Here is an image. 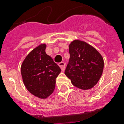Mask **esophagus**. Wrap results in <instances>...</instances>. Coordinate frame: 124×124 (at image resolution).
<instances>
[{
    "instance_id": "1",
    "label": "esophagus",
    "mask_w": 124,
    "mask_h": 124,
    "mask_svg": "<svg viewBox=\"0 0 124 124\" xmlns=\"http://www.w3.org/2000/svg\"><path fill=\"white\" fill-rule=\"evenodd\" d=\"M58 66H59V67L61 68L62 71H64L65 68H66V65H65V63H64V62H60V63H58Z\"/></svg>"
}]
</instances>
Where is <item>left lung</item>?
<instances>
[{"label": "left lung", "mask_w": 124, "mask_h": 124, "mask_svg": "<svg viewBox=\"0 0 124 124\" xmlns=\"http://www.w3.org/2000/svg\"><path fill=\"white\" fill-rule=\"evenodd\" d=\"M69 52L65 75L78 88L87 90L93 87L103 73L104 62L101 54L94 47L80 40L71 42Z\"/></svg>", "instance_id": "left-lung-1"}]
</instances>
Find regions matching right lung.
<instances>
[{
  "instance_id": "right-lung-1",
  "label": "right lung",
  "mask_w": 124,
  "mask_h": 124,
  "mask_svg": "<svg viewBox=\"0 0 124 124\" xmlns=\"http://www.w3.org/2000/svg\"><path fill=\"white\" fill-rule=\"evenodd\" d=\"M46 44H41L26 56L21 65L24 85L34 96L46 99L54 90L56 78L61 70L46 53Z\"/></svg>"
}]
</instances>
